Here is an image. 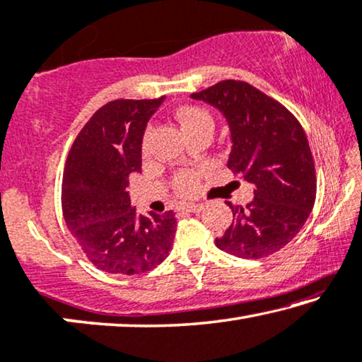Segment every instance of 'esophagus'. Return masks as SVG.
Returning a JSON list of instances; mask_svg holds the SVG:
<instances>
[{
    "label": "esophagus",
    "instance_id": "esophagus-1",
    "mask_svg": "<svg viewBox=\"0 0 362 362\" xmlns=\"http://www.w3.org/2000/svg\"><path fill=\"white\" fill-rule=\"evenodd\" d=\"M180 209L182 211H188V213H199L203 209V204L202 203H187V204H182Z\"/></svg>",
    "mask_w": 362,
    "mask_h": 362
}]
</instances>
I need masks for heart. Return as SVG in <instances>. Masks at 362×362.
<instances>
[{
    "label": "heart",
    "instance_id": "obj_1",
    "mask_svg": "<svg viewBox=\"0 0 362 362\" xmlns=\"http://www.w3.org/2000/svg\"><path fill=\"white\" fill-rule=\"evenodd\" d=\"M175 118L179 120L183 133H185L187 136H190V134L195 132H199V129H213V125H214L211 113L202 109V107H197V105L182 107V109L175 112ZM149 133H151V129H148L146 136H144V139H143L144 151H148V146H149ZM197 187H198V175L195 174V172L185 170V172H180V174L177 175L175 188L180 193H183V195L193 193L197 190Z\"/></svg>",
    "mask_w": 362,
    "mask_h": 362
}]
</instances>
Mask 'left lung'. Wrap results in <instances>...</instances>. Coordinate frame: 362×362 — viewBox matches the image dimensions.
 <instances>
[{"label":"left lung","mask_w":362,"mask_h":362,"mask_svg":"<svg viewBox=\"0 0 362 362\" xmlns=\"http://www.w3.org/2000/svg\"><path fill=\"white\" fill-rule=\"evenodd\" d=\"M223 113L230 132L228 167L253 185L247 206L228 202L233 224L218 249L239 258L268 257L294 239L314 208L317 179L309 141L279 102L242 81H221L190 95Z\"/></svg>","instance_id":"8db88e82"}]
</instances>
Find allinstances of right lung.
I'll return each mask as SVG.
<instances>
[{
  "mask_svg": "<svg viewBox=\"0 0 362 362\" xmlns=\"http://www.w3.org/2000/svg\"><path fill=\"white\" fill-rule=\"evenodd\" d=\"M164 102L113 100L97 110L69 151L62 206L69 233L102 272L138 274L163 263L174 244L175 214H138L127 187L141 172L149 118Z\"/></svg>",
  "mask_w": 362,
  "mask_h": 362,
  "instance_id": "obj_1",
  "label": "right lung"
}]
</instances>
